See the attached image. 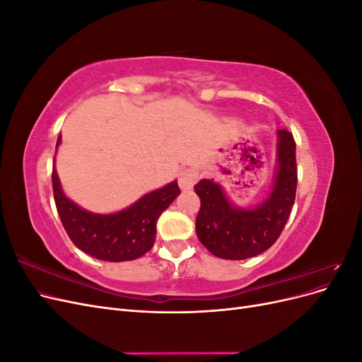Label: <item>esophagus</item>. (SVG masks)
<instances>
[{"instance_id": "1", "label": "esophagus", "mask_w": 362, "mask_h": 362, "mask_svg": "<svg viewBox=\"0 0 362 362\" xmlns=\"http://www.w3.org/2000/svg\"><path fill=\"white\" fill-rule=\"evenodd\" d=\"M196 181H198V173L192 169L182 170L178 177V184L182 190H192L194 187Z\"/></svg>"}]
</instances>
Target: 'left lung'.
<instances>
[{
  "label": "left lung",
  "instance_id": "1",
  "mask_svg": "<svg viewBox=\"0 0 362 362\" xmlns=\"http://www.w3.org/2000/svg\"><path fill=\"white\" fill-rule=\"evenodd\" d=\"M276 137L273 184L267 198L257 206L234 205L213 180H201L194 185L201 199L196 234L213 255L223 259L257 257L276 242L286 226L298 187L296 144L287 129H278Z\"/></svg>",
  "mask_w": 362,
  "mask_h": 362
}]
</instances>
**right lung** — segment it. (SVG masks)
<instances>
[{
  "label": "right lung",
  "mask_w": 362,
  "mask_h": 362,
  "mask_svg": "<svg viewBox=\"0 0 362 362\" xmlns=\"http://www.w3.org/2000/svg\"><path fill=\"white\" fill-rule=\"evenodd\" d=\"M60 141L62 136L57 139L56 148ZM52 189L60 221L72 243L93 258L112 262L131 261L145 255L154 246L160 214L181 193L175 180L141 196L122 211L95 214L64 194L56 166L52 168Z\"/></svg>",
  "instance_id": "1"
}]
</instances>
